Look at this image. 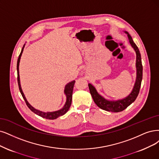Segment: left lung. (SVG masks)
<instances>
[{
  "label": "left lung",
  "instance_id": "left-lung-1",
  "mask_svg": "<svg viewBox=\"0 0 159 159\" xmlns=\"http://www.w3.org/2000/svg\"><path fill=\"white\" fill-rule=\"evenodd\" d=\"M125 32L128 34L129 42H130L132 47L134 48L135 52H136V80L131 93L127 97L123 99H118V100L116 101H109L106 99H105L101 95H99L94 86H92L91 84H89L90 92L93 99V102H95V103L98 106L99 108H101L105 111H111V112L115 113L120 112V111L125 110L129 106V105L132 104L135 100H136V99L137 98L139 94L143 76V66L142 63V58H141L139 50L136 44L134 43L130 35L129 34L128 32Z\"/></svg>",
  "mask_w": 159,
  "mask_h": 159
}]
</instances>
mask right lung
<instances>
[{
	"instance_id": "obj_1",
	"label": "right lung",
	"mask_w": 159,
	"mask_h": 159,
	"mask_svg": "<svg viewBox=\"0 0 159 159\" xmlns=\"http://www.w3.org/2000/svg\"><path fill=\"white\" fill-rule=\"evenodd\" d=\"M25 44L23 45V48L21 49V53L19 56L18 59H17V83H18V86H19V89L21 93V96L24 99V100L26 103V105H27V107L30 109L31 111H33V113H34L36 115L43 117V118H45L46 119H50V120H54L57 119V117L62 116L63 115L66 114L68 110L70 108V105H71V102H72V94H73V87L74 84L75 83V80H73L71 82H70L66 86H65V90H64V93L66 96V102L65 103L64 106L63 108L61 109L56 111H53V112H43V111H40L39 110H37L36 109H34L33 107H32L31 105L29 103V102L27 101V99L25 97L24 93H23L22 90H21V87L20 84V75H19V65H20V58L21 56V54L23 51V48H24Z\"/></svg>"
}]
</instances>
